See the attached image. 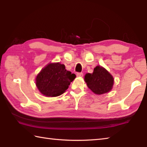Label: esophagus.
<instances>
[{
    "label": "esophagus",
    "mask_w": 147,
    "mask_h": 147,
    "mask_svg": "<svg viewBox=\"0 0 147 147\" xmlns=\"http://www.w3.org/2000/svg\"><path fill=\"white\" fill-rule=\"evenodd\" d=\"M76 76H78V77H83V73H76Z\"/></svg>",
    "instance_id": "1"
}]
</instances>
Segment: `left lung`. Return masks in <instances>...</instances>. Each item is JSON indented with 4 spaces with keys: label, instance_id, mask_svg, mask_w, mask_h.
Wrapping results in <instances>:
<instances>
[{
    "label": "left lung",
    "instance_id": "obj_1",
    "mask_svg": "<svg viewBox=\"0 0 147 147\" xmlns=\"http://www.w3.org/2000/svg\"><path fill=\"white\" fill-rule=\"evenodd\" d=\"M85 80L88 88L98 95L110 92L114 84V78L111 74L98 65L94 68L92 74H86Z\"/></svg>",
    "mask_w": 147,
    "mask_h": 147
}]
</instances>
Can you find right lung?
<instances>
[{
  "instance_id": "add662e5",
  "label": "right lung",
  "mask_w": 147,
  "mask_h": 147,
  "mask_svg": "<svg viewBox=\"0 0 147 147\" xmlns=\"http://www.w3.org/2000/svg\"><path fill=\"white\" fill-rule=\"evenodd\" d=\"M75 78V74L65 69L64 64H49L36 76V85L43 95L57 96L68 88Z\"/></svg>"
}]
</instances>
